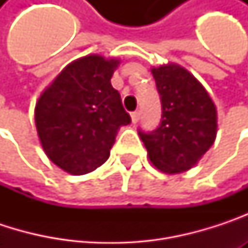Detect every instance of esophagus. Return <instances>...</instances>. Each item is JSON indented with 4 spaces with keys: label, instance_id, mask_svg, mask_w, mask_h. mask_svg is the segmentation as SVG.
I'll return each mask as SVG.
<instances>
[{
    "label": "esophagus",
    "instance_id": "esophagus-1",
    "mask_svg": "<svg viewBox=\"0 0 248 248\" xmlns=\"http://www.w3.org/2000/svg\"><path fill=\"white\" fill-rule=\"evenodd\" d=\"M130 118H132V122H133V124H138V122H139V118H140V113H139L138 110H135V112L130 113Z\"/></svg>",
    "mask_w": 248,
    "mask_h": 248
}]
</instances>
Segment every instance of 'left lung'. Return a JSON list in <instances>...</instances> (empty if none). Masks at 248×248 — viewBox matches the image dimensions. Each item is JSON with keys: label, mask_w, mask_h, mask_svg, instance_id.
I'll list each match as a JSON object with an SVG mask.
<instances>
[{"label": "left lung", "mask_w": 248, "mask_h": 248, "mask_svg": "<svg viewBox=\"0 0 248 248\" xmlns=\"http://www.w3.org/2000/svg\"><path fill=\"white\" fill-rule=\"evenodd\" d=\"M152 75L161 96V124L151 132L138 129V133L158 170L188 171L216 140V105L202 84L179 66H161L152 69Z\"/></svg>", "instance_id": "1"}]
</instances>
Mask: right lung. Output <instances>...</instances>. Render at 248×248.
<instances>
[{"instance_id":"right-lung-1","label":"right lung","mask_w":248,"mask_h":248,"mask_svg":"<svg viewBox=\"0 0 248 248\" xmlns=\"http://www.w3.org/2000/svg\"><path fill=\"white\" fill-rule=\"evenodd\" d=\"M118 60L87 56L70 63L44 90L35 126L46 155L73 175L103 165L121 126L130 124L110 78Z\"/></svg>"}]
</instances>
